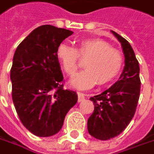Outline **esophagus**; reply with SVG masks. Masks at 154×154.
I'll use <instances>...</instances> for the list:
<instances>
[{"instance_id":"1","label":"esophagus","mask_w":154,"mask_h":154,"mask_svg":"<svg viewBox=\"0 0 154 154\" xmlns=\"http://www.w3.org/2000/svg\"><path fill=\"white\" fill-rule=\"evenodd\" d=\"M85 100V95L81 92H78V102L81 103Z\"/></svg>"}]
</instances>
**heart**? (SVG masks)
Segmentation results:
<instances>
[{"mask_svg":"<svg viewBox=\"0 0 154 154\" xmlns=\"http://www.w3.org/2000/svg\"><path fill=\"white\" fill-rule=\"evenodd\" d=\"M56 57L68 75H75L79 66V57L87 58L85 69L76 74L70 79V85L76 89L86 90L96 84L103 85L111 82L119 74L123 65V57L117 49L111 47L107 41L98 38L80 40L78 46L59 44Z\"/></svg>","mask_w":154,"mask_h":154,"instance_id":"b5f03b06","label":"heart"}]
</instances>
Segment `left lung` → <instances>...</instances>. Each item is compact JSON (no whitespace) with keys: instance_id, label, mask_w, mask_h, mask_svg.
<instances>
[{"instance_id":"obj_1","label":"left lung","mask_w":154,"mask_h":154,"mask_svg":"<svg viewBox=\"0 0 154 154\" xmlns=\"http://www.w3.org/2000/svg\"><path fill=\"white\" fill-rule=\"evenodd\" d=\"M121 43L125 67L117 82L90 100L94 111L87 121L91 136L106 141L119 136L131 121L140 97V67L132 47L125 38L112 30Z\"/></svg>"}]
</instances>
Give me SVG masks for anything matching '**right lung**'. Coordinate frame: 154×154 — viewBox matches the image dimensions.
<instances>
[{"label": "right lung", "instance_id": "obj_1", "mask_svg": "<svg viewBox=\"0 0 154 154\" xmlns=\"http://www.w3.org/2000/svg\"><path fill=\"white\" fill-rule=\"evenodd\" d=\"M73 34L52 25L35 29L18 45L10 78L12 101L22 124L37 137L53 136L78 100L63 89V76L56 57L57 46Z\"/></svg>", "mask_w": 154, "mask_h": 154}]
</instances>
